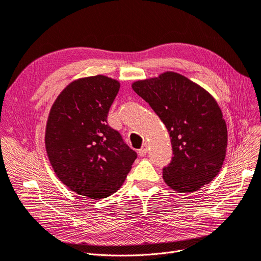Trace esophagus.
<instances>
[{"instance_id":"obj_1","label":"esophagus","mask_w":261,"mask_h":261,"mask_svg":"<svg viewBox=\"0 0 261 261\" xmlns=\"http://www.w3.org/2000/svg\"><path fill=\"white\" fill-rule=\"evenodd\" d=\"M148 152V146H147V143H144L142 148L139 150L140 156H146V153Z\"/></svg>"}]
</instances>
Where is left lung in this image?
Wrapping results in <instances>:
<instances>
[{
    "instance_id": "obj_1",
    "label": "left lung",
    "mask_w": 261,
    "mask_h": 261,
    "mask_svg": "<svg viewBox=\"0 0 261 261\" xmlns=\"http://www.w3.org/2000/svg\"><path fill=\"white\" fill-rule=\"evenodd\" d=\"M132 89L150 105L170 134L174 156L162 170L166 184L178 192H192L213 180L228 143L227 124L213 96L175 72L134 82Z\"/></svg>"
}]
</instances>
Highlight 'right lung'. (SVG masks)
<instances>
[{"label":"right lung","instance_id":"add662e5","mask_svg":"<svg viewBox=\"0 0 261 261\" xmlns=\"http://www.w3.org/2000/svg\"><path fill=\"white\" fill-rule=\"evenodd\" d=\"M120 88L104 75L67 85L48 116L45 146L50 165L63 184L90 199L117 191L137 152L108 124V114Z\"/></svg>","mask_w":261,"mask_h":261}]
</instances>
